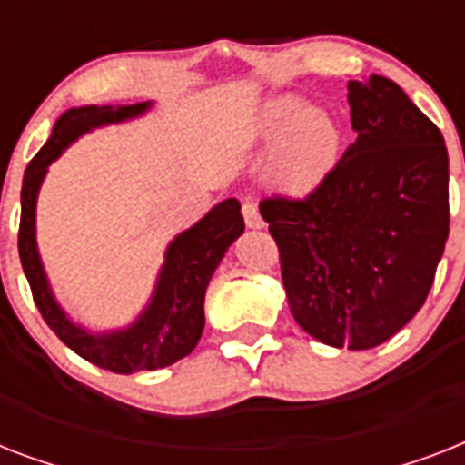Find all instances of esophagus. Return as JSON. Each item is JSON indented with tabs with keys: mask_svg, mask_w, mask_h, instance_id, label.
Listing matches in <instances>:
<instances>
[{
	"mask_svg": "<svg viewBox=\"0 0 465 465\" xmlns=\"http://www.w3.org/2000/svg\"><path fill=\"white\" fill-rule=\"evenodd\" d=\"M243 219H246V226L248 229H262L265 226V222H262L261 212H258V204L251 203V200H246L243 203Z\"/></svg>",
	"mask_w": 465,
	"mask_h": 465,
	"instance_id": "esophagus-1",
	"label": "esophagus"
}]
</instances>
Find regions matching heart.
<instances>
[{
    "instance_id": "b5f03b06",
    "label": "heart",
    "mask_w": 465,
    "mask_h": 465,
    "mask_svg": "<svg viewBox=\"0 0 465 465\" xmlns=\"http://www.w3.org/2000/svg\"><path fill=\"white\" fill-rule=\"evenodd\" d=\"M243 140L251 147H272L265 178L284 195L299 197L313 193L338 166L342 127L328 108L280 94L258 105Z\"/></svg>"
}]
</instances>
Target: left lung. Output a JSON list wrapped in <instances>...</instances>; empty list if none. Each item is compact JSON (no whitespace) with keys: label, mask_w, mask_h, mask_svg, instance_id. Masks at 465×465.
Instances as JSON below:
<instances>
[{"label":"left lung","mask_w":465,"mask_h":465,"mask_svg":"<svg viewBox=\"0 0 465 465\" xmlns=\"http://www.w3.org/2000/svg\"><path fill=\"white\" fill-rule=\"evenodd\" d=\"M357 133L306 200H262L292 316L323 345L393 338L432 290L449 236L440 127L386 76L347 84Z\"/></svg>","instance_id":"1"}]
</instances>
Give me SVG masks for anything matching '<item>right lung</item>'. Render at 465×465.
<instances>
[{
    "label": "right lung",
    "mask_w": 465,
    "mask_h": 465,
    "mask_svg": "<svg viewBox=\"0 0 465 465\" xmlns=\"http://www.w3.org/2000/svg\"><path fill=\"white\" fill-rule=\"evenodd\" d=\"M154 101L133 105H79L57 118L50 140L33 156L21 188L18 255L31 284L35 306L57 338L79 357L115 374L163 369L195 350L204 328V292L214 270L233 241L243 233V217L236 197L214 204L200 222L175 233L166 246L147 306L133 323L113 331H89L76 323L54 297L35 241V207L47 166L82 134L105 125L142 118Z\"/></svg>",
    "instance_id": "1"
}]
</instances>
